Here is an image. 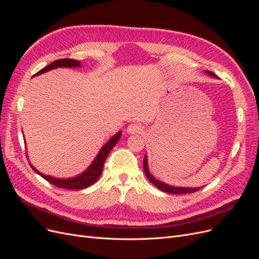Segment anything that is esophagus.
Instances as JSON below:
<instances>
[{
  "mask_svg": "<svg viewBox=\"0 0 259 259\" xmlns=\"http://www.w3.org/2000/svg\"><path fill=\"white\" fill-rule=\"evenodd\" d=\"M127 134H140L143 132V126L140 124L137 123H132L128 125L127 127Z\"/></svg>",
  "mask_w": 259,
  "mask_h": 259,
  "instance_id": "esophagus-1",
  "label": "esophagus"
}]
</instances>
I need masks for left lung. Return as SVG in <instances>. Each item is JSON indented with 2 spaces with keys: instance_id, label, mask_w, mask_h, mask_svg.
Masks as SVG:
<instances>
[{
  "instance_id": "8db88e82",
  "label": "left lung",
  "mask_w": 259,
  "mask_h": 259,
  "mask_svg": "<svg viewBox=\"0 0 259 259\" xmlns=\"http://www.w3.org/2000/svg\"><path fill=\"white\" fill-rule=\"evenodd\" d=\"M207 74L211 75V76H215V74L213 72L210 71H205ZM144 170H145V174L147 176V178L150 180V183L153 184L158 189L166 192V193H171V194H184V193H192V192H195L198 191L199 189H201L202 187H199V188H183V187H173V186H169V185H166L164 184L162 182H160V180L155 179L151 174L150 171H149V168H148V160H147V155H145V159H144Z\"/></svg>"
}]
</instances>
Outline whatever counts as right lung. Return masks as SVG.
Wrapping results in <instances>:
<instances>
[{
	"label": "right lung",
	"instance_id": "right-lung-1",
	"mask_svg": "<svg viewBox=\"0 0 259 259\" xmlns=\"http://www.w3.org/2000/svg\"><path fill=\"white\" fill-rule=\"evenodd\" d=\"M81 62L79 60H74V59H70V58H64V59H58L53 61L52 64H50L49 66H46L45 68H43L40 71L36 72L34 75H38L42 74L44 72H48L50 70L56 69V68H75V67H80ZM122 132H117L116 134L110 139L108 140V143L105 144L103 146V148L100 149V151L98 152L97 156L95 158V160L93 161V163L89 166V168L84 170L82 174H80L79 176H75L72 178H55L52 176H48L44 175L42 173H40L34 166H32L30 164L31 168H32L35 173H37L41 177H43L45 180H48L49 183H51L52 185H54L55 187L58 188H64V189H72V190H81L84 189V188H88L90 186H92L94 183H96L98 178L100 177L101 173H103V167L105 165V162L108 154L110 153V151L112 150V148L116 145V143L119 142V139L121 138Z\"/></svg>",
	"mask_w": 259,
	"mask_h": 259
}]
</instances>
